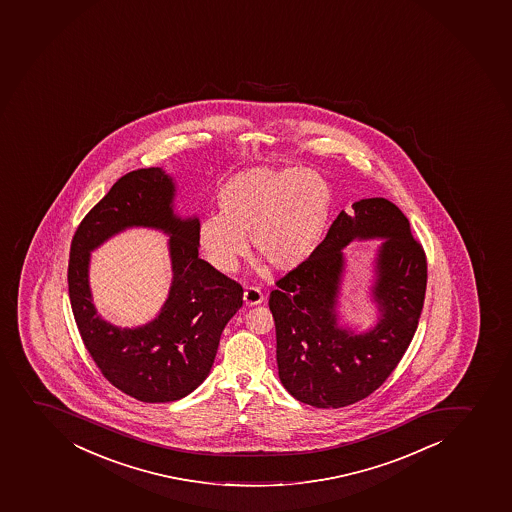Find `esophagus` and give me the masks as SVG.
Instances as JSON below:
<instances>
[{
    "instance_id": "esophagus-1",
    "label": "esophagus",
    "mask_w": 512,
    "mask_h": 512,
    "mask_svg": "<svg viewBox=\"0 0 512 512\" xmlns=\"http://www.w3.org/2000/svg\"><path fill=\"white\" fill-rule=\"evenodd\" d=\"M264 299V294L259 289H255V287H250V289L243 292V301H245L248 307L259 306V304L264 302Z\"/></svg>"
}]
</instances>
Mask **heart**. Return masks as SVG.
Listing matches in <instances>:
<instances>
[{
	"mask_svg": "<svg viewBox=\"0 0 512 512\" xmlns=\"http://www.w3.org/2000/svg\"><path fill=\"white\" fill-rule=\"evenodd\" d=\"M220 213L201 220L196 242L206 262L233 274L250 247L275 272H292L319 252L331 220L332 196L321 176L301 168L257 166L218 191Z\"/></svg>",
	"mask_w": 512,
	"mask_h": 512,
	"instance_id": "1",
	"label": "heart"
}]
</instances>
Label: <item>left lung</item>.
I'll return each instance as SVG.
<instances>
[{
  "instance_id": "8db88e82",
  "label": "left lung",
  "mask_w": 512,
  "mask_h": 512,
  "mask_svg": "<svg viewBox=\"0 0 512 512\" xmlns=\"http://www.w3.org/2000/svg\"><path fill=\"white\" fill-rule=\"evenodd\" d=\"M356 239L382 242L370 288L377 321L366 330L343 325L338 316L343 248ZM425 289V252L398 206L366 198L356 201L351 213L341 211L319 252L270 292L285 390L316 408H341L371 395L410 346Z\"/></svg>"
}]
</instances>
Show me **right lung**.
Returning a JSON list of instances; mask_svg holds the SVG:
<instances>
[{"label": "right lung", "instance_id": "1", "mask_svg": "<svg viewBox=\"0 0 512 512\" xmlns=\"http://www.w3.org/2000/svg\"><path fill=\"white\" fill-rule=\"evenodd\" d=\"M176 181L163 168L122 176L87 213L75 232L69 260V296L85 348L102 375L144 403L190 395L210 375L220 336L243 304L242 285L198 257V216L174 211ZM129 227L169 235L174 279L153 322L121 328L96 314L89 290L95 247Z\"/></svg>", "mask_w": 512, "mask_h": 512}]
</instances>
